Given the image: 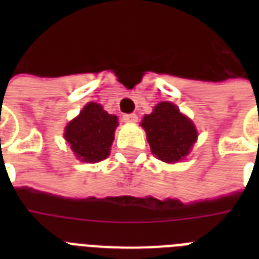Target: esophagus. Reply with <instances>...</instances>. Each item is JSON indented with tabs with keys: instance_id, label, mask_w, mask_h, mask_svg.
I'll return each instance as SVG.
<instances>
[{
	"instance_id": "1",
	"label": "esophagus",
	"mask_w": 259,
	"mask_h": 259,
	"mask_svg": "<svg viewBox=\"0 0 259 259\" xmlns=\"http://www.w3.org/2000/svg\"><path fill=\"white\" fill-rule=\"evenodd\" d=\"M122 118H123V121L127 122V123H136V122L138 121V117L136 114H125Z\"/></svg>"
}]
</instances>
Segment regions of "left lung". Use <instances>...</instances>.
I'll return each mask as SVG.
<instances>
[{
  "label": "left lung",
  "instance_id": "1",
  "mask_svg": "<svg viewBox=\"0 0 259 259\" xmlns=\"http://www.w3.org/2000/svg\"><path fill=\"white\" fill-rule=\"evenodd\" d=\"M152 153L164 162L173 164L185 158L197 140V130L176 105L160 102L141 122Z\"/></svg>",
  "mask_w": 259,
  "mask_h": 259
}]
</instances>
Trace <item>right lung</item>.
<instances>
[{
	"label": "right lung",
	"mask_w": 259,
	"mask_h": 259,
	"mask_svg": "<svg viewBox=\"0 0 259 259\" xmlns=\"http://www.w3.org/2000/svg\"><path fill=\"white\" fill-rule=\"evenodd\" d=\"M117 126V115L105 111L99 103L90 102L78 117L68 122L64 138L80 161L99 162L109 157Z\"/></svg>",
	"instance_id": "right-lung-1"
}]
</instances>
